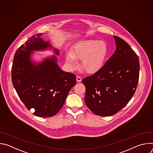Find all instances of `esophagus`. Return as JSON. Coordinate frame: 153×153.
<instances>
[{"label":"esophagus","mask_w":153,"mask_h":153,"mask_svg":"<svg viewBox=\"0 0 153 153\" xmlns=\"http://www.w3.org/2000/svg\"><path fill=\"white\" fill-rule=\"evenodd\" d=\"M76 80H77V82H80L82 81V79L81 77H80V76H77Z\"/></svg>","instance_id":"1"}]
</instances>
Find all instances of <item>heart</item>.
<instances>
[{"label": "heart", "instance_id": "1", "mask_svg": "<svg viewBox=\"0 0 153 153\" xmlns=\"http://www.w3.org/2000/svg\"><path fill=\"white\" fill-rule=\"evenodd\" d=\"M109 47L103 40L88 39L74 44L71 53L66 55V63L71 70L77 68V59L82 60V68L89 74L99 71L106 62L109 54Z\"/></svg>", "mask_w": 153, "mask_h": 153}]
</instances>
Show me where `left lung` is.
Wrapping results in <instances>:
<instances>
[{"instance_id":"1","label":"left lung","mask_w":153,"mask_h":153,"mask_svg":"<svg viewBox=\"0 0 153 153\" xmlns=\"http://www.w3.org/2000/svg\"><path fill=\"white\" fill-rule=\"evenodd\" d=\"M113 37L114 53L99 71L82 80L85 103L100 116H110L121 110L133 96L139 77L137 55L122 39Z\"/></svg>"}]
</instances>
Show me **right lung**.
Wrapping results in <instances>:
<instances>
[{"label": "right lung", "instance_id": "right-lung-1", "mask_svg": "<svg viewBox=\"0 0 153 153\" xmlns=\"http://www.w3.org/2000/svg\"><path fill=\"white\" fill-rule=\"evenodd\" d=\"M36 34L16 51L11 69L12 82L20 98L28 110H34L38 117L56 115L62 108L67 95L76 83V75L62 71L56 57L46 58L36 63L31 59L33 51L51 48ZM55 54L59 51L54 49Z\"/></svg>", "mask_w": 153, "mask_h": 153}]
</instances>
